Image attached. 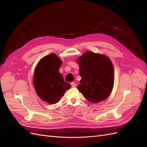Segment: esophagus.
Segmentation results:
<instances>
[{
  "mask_svg": "<svg viewBox=\"0 0 147 147\" xmlns=\"http://www.w3.org/2000/svg\"><path fill=\"white\" fill-rule=\"evenodd\" d=\"M76 85H77V84L75 83H74V82L71 83V86H72V88H75V86H76Z\"/></svg>",
  "mask_w": 147,
  "mask_h": 147,
  "instance_id": "1",
  "label": "esophagus"
}]
</instances>
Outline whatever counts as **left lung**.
I'll return each instance as SVG.
<instances>
[{
	"mask_svg": "<svg viewBox=\"0 0 147 147\" xmlns=\"http://www.w3.org/2000/svg\"><path fill=\"white\" fill-rule=\"evenodd\" d=\"M80 84L77 89L92 103L105 100L112 91L114 69L109 57L91 51H86L79 57Z\"/></svg>",
	"mask_w": 147,
	"mask_h": 147,
	"instance_id": "1",
	"label": "left lung"
}]
</instances>
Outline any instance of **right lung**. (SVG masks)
I'll list each match as a JSON object with an SVG mask.
<instances>
[{
  "label": "right lung",
  "mask_w": 147,
  "mask_h": 147,
  "mask_svg": "<svg viewBox=\"0 0 147 147\" xmlns=\"http://www.w3.org/2000/svg\"><path fill=\"white\" fill-rule=\"evenodd\" d=\"M61 65V60L51 53L40 60L35 69L33 84L35 91L40 98L47 103H57L71 86L59 72Z\"/></svg>",
  "instance_id": "1"
}]
</instances>
